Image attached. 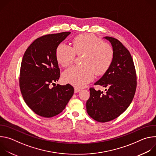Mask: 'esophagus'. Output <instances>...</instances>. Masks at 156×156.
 Wrapping results in <instances>:
<instances>
[{
    "mask_svg": "<svg viewBox=\"0 0 156 156\" xmlns=\"http://www.w3.org/2000/svg\"><path fill=\"white\" fill-rule=\"evenodd\" d=\"M74 89H75V93H77L81 91V89L79 87H75Z\"/></svg>",
    "mask_w": 156,
    "mask_h": 156,
    "instance_id": "1",
    "label": "esophagus"
}]
</instances>
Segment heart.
Instances as JSON below:
<instances>
[{"label": "heart", "mask_w": 156, "mask_h": 156, "mask_svg": "<svg viewBox=\"0 0 156 156\" xmlns=\"http://www.w3.org/2000/svg\"><path fill=\"white\" fill-rule=\"evenodd\" d=\"M84 54L82 65H73L62 74L63 80L76 87H83L91 81L95 75L105 73L112 65L115 52L112 46L92 34L77 36L73 47L62 42L56 49L58 62L69 66L75 60L76 54Z\"/></svg>", "instance_id": "heart-1"}]
</instances>
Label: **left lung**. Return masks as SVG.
<instances>
[{
    "mask_svg": "<svg viewBox=\"0 0 156 156\" xmlns=\"http://www.w3.org/2000/svg\"><path fill=\"white\" fill-rule=\"evenodd\" d=\"M115 55L109 69L95 83L105 87V92L90 87V97L86 102L88 115L94 120L104 123L112 120L126 110L134 98L137 77L132 57L118 39L106 36Z\"/></svg>",
    "mask_w": 156,
    "mask_h": 156,
    "instance_id": "8db88e82",
    "label": "left lung"
}]
</instances>
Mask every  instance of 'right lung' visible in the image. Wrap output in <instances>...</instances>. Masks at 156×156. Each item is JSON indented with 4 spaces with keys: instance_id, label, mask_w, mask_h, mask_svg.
Returning a JSON list of instances; mask_svg holds the SVG:
<instances>
[{
    "instance_id": "1",
    "label": "right lung",
    "mask_w": 156,
    "mask_h": 156,
    "mask_svg": "<svg viewBox=\"0 0 156 156\" xmlns=\"http://www.w3.org/2000/svg\"><path fill=\"white\" fill-rule=\"evenodd\" d=\"M70 34L62 32L37 38L22 59L20 91L27 105L41 117L51 118L61 113L73 94L74 88L70 84H55L60 78L56 49Z\"/></svg>"
}]
</instances>
